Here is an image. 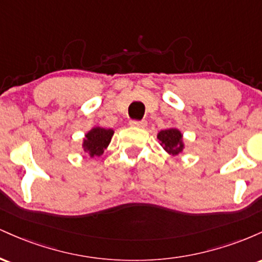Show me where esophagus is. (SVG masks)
<instances>
[{"label": "esophagus", "mask_w": 262, "mask_h": 262, "mask_svg": "<svg viewBox=\"0 0 262 262\" xmlns=\"http://www.w3.org/2000/svg\"><path fill=\"white\" fill-rule=\"evenodd\" d=\"M129 124L132 125V127H138V128H145L146 124H148V122L146 121H130Z\"/></svg>", "instance_id": "obj_1"}]
</instances>
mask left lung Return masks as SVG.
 I'll return each mask as SVG.
<instances>
[{
    "mask_svg": "<svg viewBox=\"0 0 262 262\" xmlns=\"http://www.w3.org/2000/svg\"><path fill=\"white\" fill-rule=\"evenodd\" d=\"M158 139L160 140L161 146L165 151L169 152L171 156L179 155L185 148L181 132L176 128H169L159 132Z\"/></svg>",
    "mask_w": 262,
    "mask_h": 262,
    "instance_id": "left-lung-1",
    "label": "left lung"
}]
</instances>
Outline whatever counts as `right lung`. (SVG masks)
<instances>
[{
    "label": "right lung",
    "instance_id": "right-lung-1",
    "mask_svg": "<svg viewBox=\"0 0 262 262\" xmlns=\"http://www.w3.org/2000/svg\"><path fill=\"white\" fill-rule=\"evenodd\" d=\"M113 129H104L101 127H95L85 135L82 148L91 158L100 156L103 154L104 149L107 148L108 144L113 137Z\"/></svg>",
    "mask_w": 262,
    "mask_h": 262
}]
</instances>
